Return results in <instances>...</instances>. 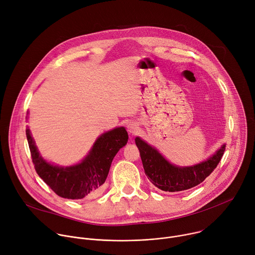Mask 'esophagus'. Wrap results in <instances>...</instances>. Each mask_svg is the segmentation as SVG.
I'll return each instance as SVG.
<instances>
[{
  "label": "esophagus",
  "instance_id": "1",
  "mask_svg": "<svg viewBox=\"0 0 255 255\" xmlns=\"http://www.w3.org/2000/svg\"><path fill=\"white\" fill-rule=\"evenodd\" d=\"M127 130H128V132H129L130 134L134 135V134H136V133L138 132L139 127H138L137 123H135V122H130V123H128V125H127Z\"/></svg>",
  "mask_w": 255,
  "mask_h": 255
}]
</instances>
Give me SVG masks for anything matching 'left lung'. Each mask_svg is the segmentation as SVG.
Segmentation results:
<instances>
[{
    "label": "left lung",
    "instance_id": "obj_1",
    "mask_svg": "<svg viewBox=\"0 0 255 255\" xmlns=\"http://www.w3.org/2000/svg\"><path fill=\"white\" fill-rule=\"evenodd\" d=\"M135 143L148 179L161 191L171 193L186 191L201 184L220 162L226 147L223 144L213 155L195 165L177 166L140 137L135 138Z\"/></svg>",
    "mask_w": 255,
    "mask_h": 255
}]
</instances>
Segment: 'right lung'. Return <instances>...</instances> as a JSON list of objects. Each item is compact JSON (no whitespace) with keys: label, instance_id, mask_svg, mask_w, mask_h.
<instances>
[{"label":"right lung","instance_id":"obj_1","mask_svg":"<svg viewBox=\"0 0 255 255\" xmlns=\"http://www.w3.org/2000/svg\"><path fill=\"white\" fill-rule=\"evenodd\" d=\"M26 136L36 172L56 195L71 200L93 197L101 191L113 158L128 141V133L124 127L114 128L97 138L81 162L59 166L41 156L29 128L26 129Z\"/></svg>","mask_w":255,"mask_h":255}]
</instances>
